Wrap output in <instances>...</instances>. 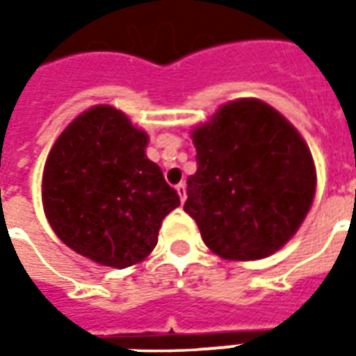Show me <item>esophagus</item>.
<instances>
[{"label":"esophagus","instance_id":"34e87169","mask_svg":"<svg viewBox=\"0 0 356 356\" xmlns=\"http://www.w3.org/2000/svg\"><path fill=\"white\" fill-rule=\"evenodd\" d=\"M175 191H177V194H179V198H181V202H185V200H186V186L183 185V183H181V185L175 186Z\"/></svg>","mask_w":356,"mask_h":356}]
</instances>
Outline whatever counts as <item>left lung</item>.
<instances>
[{
	"mask_svg": "<svg viewBox=\"0 0 356 356\" xmlns=\"http://www.w3.org/2000/svg\"><path fill=\"white\" fill-rule=\"evenodd\" d=\"M198 170L186 179L185 211L204 244L229 261L276 254L313 206L316 168L305 139L259 99L219 106L191 129Z\"/></svg>",
	"mask_w": 356,
	"mask_h": 356,
	"instance_id": "left-lung-1",
	"label": "left lung"
}]
</instances>
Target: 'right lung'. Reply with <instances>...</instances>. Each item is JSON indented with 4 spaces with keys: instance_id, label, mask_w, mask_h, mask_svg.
I'll return each instance as SVG.
<instances>
[{
    "instance_id": "add662e5",
    "label": "right lung",
    "mask_w": 356,
    "mask_h": 356,
    "mask_svg": "<svg viewBox=\"0 0 356 356\" xmlns=\"http://www.w3.org/2000/svg\"><path fill=\"white\" fill-rule=\"evenodd\" d=\"M147 145V131L122 110L95 104L66 125L45 160L42 202L51 229L97 265L145 261L163 217L181 204Z\"/></svg>"
}]
</instances>
